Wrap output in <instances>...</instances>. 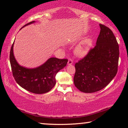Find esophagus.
<instances>
[{"mask_svg":"<svg viewBox=\"0 0 128 128\" xmlns=\"http://www.w3.org/2000/svg\"><path fill=\"white\" fill-rule=\"evenodd\" d=\"M73 64V60L72 59H69L68 62V65L69 66V65H72Z\"/></svg>","mask_w":128,"mask_h":128,"instance_id":"34e87169","label":"esophagus"}]
</instances>
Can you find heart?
<instances>
[{
    "label": "heart",
    "instance_id": "1",
    "mask_svg": "<svg viewBox=\"0 0 128 128\" xmlns=\"http://www.w3.org/2000/svg\"><path fill=\"white\" fill-rule=\"evenodd\" d=\"M92 39L86 38L80 42L75 48V54L78 57H84L88 54L92 46Z\"/></svg>",
    "mask_w": 128,
    "mask_h": 128
}]
</instances>
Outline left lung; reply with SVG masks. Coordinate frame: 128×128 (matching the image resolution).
Segmentation results:
<instances>
[{"instance_id":"1","label":"left lung","mask_w":128,"mask_h":128,"mask_svg":"<svg viewBox=\"0 0 128 128\" xmlns=\"http://www.w3.org/2000/svg\"><path fill=\"white\" fill-rule=\"evenodd\" d=\"M96 46L75 64L74 84L80 91L95 92L103 89L118 72L119 47L112 30L99 24Z\"/></svg>"}]
</instances>
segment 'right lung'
<instances>
[{
  "instance_id": "add662e5",
  "label": "right lung",
  "mask_w": 128,
  "mask_h": 128,
  "mask_svg": "<svg viewBox=\"0 0 128 128\" xmlns=\"http://www.w3.org/2000/svg\"><path fill=\"white\" fill-rule=\"evenodd\" d=\"M35 22V21H32L22 28ZM14 42L10 48V59L15 81L21 87L34 94H42L50 92L56 84V73L66 66L68 60L51 58L36 68H26L20 66L15 59Z\"/></svg>"
}]
</instances>
